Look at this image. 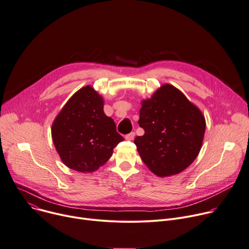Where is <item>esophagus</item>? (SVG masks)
Instances as JSON below:
<instances>
[{
	"label": "esophagus",
	"mask_w": 249,
	"mask_h": 249,
	"mask_svg": "<svg viewBox=\"0 0 249 249\" xmlns=\"http://www.w3.org/2000/svg\"><path fill=\"white\" fill-rule=\"evenodd\" d=\"M134 138H135V133L134 132H131V133H129L128 135H126V136H125V139L127 141H132Z\"/></svg>",
	"instance_id": "34e87169"
}]
</instances>
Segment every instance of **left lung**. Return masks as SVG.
I'll use <instances>...</instances> for the list:
<instances>
[{
	"mask_svg": "<svg viewBox=\"0 0 249 249\" xmlns=\"http://www.w3.org/2000/svg\"><path fill=\"white\" fill-rule=\"evenodd\" d=\"M138 124L145 133L134 143L145 165L159 177L187 169L197 157L206 131L200 110L171 84L142 101Z\"/></svg>",
	"mask_w": 249,
	"mask_h": 249,
	"instance_id": "8db88e82",
	"label": "left lung"
}]
</instances>
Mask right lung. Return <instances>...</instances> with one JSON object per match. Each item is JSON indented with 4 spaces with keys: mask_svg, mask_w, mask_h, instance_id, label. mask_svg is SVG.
<instances>
[{
    "mask_svg": "<svg viewBox=\"0 0 249 249\" xmlns=\"http://www.w3.org/2000/svg\"><path fill=\"white\" fill-rule=\"evenodd\" d=\"M103 98L85 86L66 102L52 126L54 147L69 168L92 173L103 166L124 138L114 120L105 115Z\"/></svg>",
    "mask_w": 249,
    "mask_h": 249,
    "instance_id": "obj_1",
    "label": "right lung"
}]
</instances>
